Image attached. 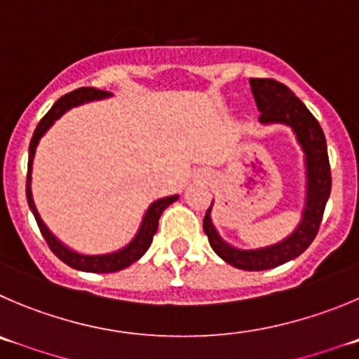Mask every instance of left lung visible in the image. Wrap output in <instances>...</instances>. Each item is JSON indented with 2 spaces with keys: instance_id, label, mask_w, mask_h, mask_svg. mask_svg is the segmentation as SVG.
<instances>
[{
  "instance_id": "1",
  "label": "left lung",
  "mask_w": 359,
  "mask_h": 359,
  "mask_svg": "<svg viewBox=\"0 0 359 359\" xmlns=\"http://www.w3.org/2000/svg\"><path fill=\"white\" fill-rule=\"evenodd\" d=\"M251 92L262 123H285L292 127L306 161V202L299 226L287 239L259 250H237L221 239L210 221V205L203 217V230L210 248L230 266L244 271L273 269L296 259L316 239L331 193V170L323 127L292 90L276 79H250Z\"/></svg>"
}]
</instances>
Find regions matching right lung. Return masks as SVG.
<instances>
[{"instance_id":"add662e5","label":"right lung","mask_w":359,"mask_h":359,"mask_svg":"<svg viewBox=\"0 0 359 359\" xmlns=\"http://www.w3.org/2000/svg\"><path fill=\"white\" fill-rule=\"evenodd\" d=\"M109 92H104V90L92 88V86H83V88L74 90V92L65 93L63 97H60L53 108L49 109L43 118L40 120L39 126H36L35 133H33V138L29 142V156H28V177H26V198H28V205L32 209L33 216L36 219V225H39L40 233L43 236L48 246L51 248V251L58 257L62 262H65L67 266L74 267V269L86 271V273H116V271H122L126 267H129L130 264H134L136 260H140L143 257L147 250L150 248L154 239V233L157 232V225H159V217L163 214V210L170 205V203L175 202L179 196H166V198H161L157 202H154L152 205L149 207V210L145 212L142 221V226H140L138 233L127 244L122 250L115 251V253H106V255H81V253H76V251L69 250L65 244L60 243L46 225L43 221L40 219L39 212L35 209V203H33L32 198V187H29V182H32V164H33V156H35V149L39 145V140L42 138L46 130L55 123V120H58L67 109L74 108V106H79V104L90 102V100H99L108 97Z\"/></svg>"}]
</instances>
